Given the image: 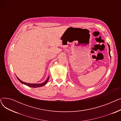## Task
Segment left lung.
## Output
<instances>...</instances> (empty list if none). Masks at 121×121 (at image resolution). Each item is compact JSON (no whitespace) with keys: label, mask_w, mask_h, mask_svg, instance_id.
<instances>
[{"label":"left lung","mask_w":121,"mask_h":121,"mask_svg":"<svg viewBox=\"0 0 121 121\" xmlns=\"http://www.w3.org/2000/svg\"><path fill=\"white\" fill-rule=\"evenodd\" d=\"M108 47H109V55H110V57H111L110 52V46H109V44H108Z\"/></svg>","instance_id":"8db88e82"}]
</instances>
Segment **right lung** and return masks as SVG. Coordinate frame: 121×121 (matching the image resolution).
Instances as JSON below:
<instances>
[{"instance_id":"1","label":"right lung","mask_w":121,"mask_h":121,"mask_svg":"<svg viewBox=\"0 0 121 121\" xmlns=\"http://www.w3.org/2000/svg\"><path fill=\"white\" fill-rule=\"evenodd\" d=\"M17 79H18L19 81H20L22 83V84H25V85H27V86H29V87H33V88L39 87H41V86H43L44 85H45V84L47 83V82L48 81V79H49V76H48V78L45 81H44V82H43V83H40V84H32V83H26V82H23V81L21 80L17 77Z\"/></svg>"}]
</instances>
